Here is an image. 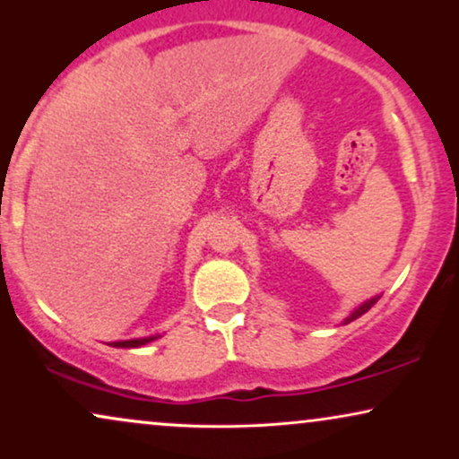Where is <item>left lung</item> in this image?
Returning a JSON list of instances; mask_svg holds the SVG:
<instances>
[{
	"label": "left lung",
	"mask_w": 459,
	"mask_h": 459,
	"mask_svg": "<svg viewBox=\"0 0 459 459\" xmlns=\"http://www.w3.org/2000/svg\"><path fill=\"white\" fill-rule=\"evenodd\" d=\"M378 299H380V297H374V299H369V300H366V303H361L359 307H357V309H355L353 313H351V316H349L347 319H344V324H349V322H353V319H357V317H361V316H363V313H366V311H369V309H372V307H374L376 303H378Z\"/></svg>",
	"instance_id": "left-lung-1"
}]
</instances>
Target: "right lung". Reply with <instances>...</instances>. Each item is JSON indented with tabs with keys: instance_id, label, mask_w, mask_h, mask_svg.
Segmentation results:
<instances>
[{
	"instance_id": "1",
	"label": "right lung",
	"mask_w": 459,
	"mask_h": 459,
	"mask_svg": "<svg viewBox=\"0 0 459 459\" xmlns=\"http://www.w3.org/2000/svg\"><path fill=\"white\" fill-rule=\"evenodd\" d=\"M159 336H146V338H131V341H117L112 342V347H118V349H135V347H142V344H148L156 341Z\"/></svg>"
}]
</instances>
